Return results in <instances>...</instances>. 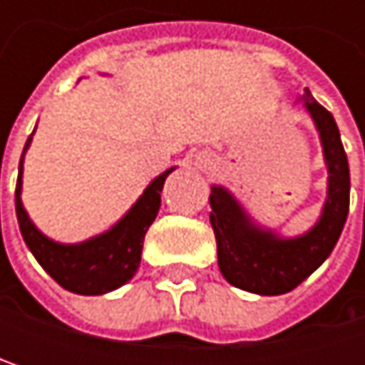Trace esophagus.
Listing matches in <instances>:
<instances>
[{"mask_svg": "<svg viewBox=\"0 0 365 365\" xmlns=\"http://www.w3.org/2000/svg\"><path fill=\"white\" fill-rule=\"evenodd\" d=\"M196 165H198V169H200V171H211V169L215 167V165H213V160H211V158H207V156L198 158V160H196Z\"/></svg>", "mask_w": 365, "mask_h": 365, "instance_id": "34e87169", "label": "esophagus"}]
</instances>
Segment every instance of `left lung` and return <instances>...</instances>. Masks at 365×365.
I'll use <instances>...</instances> for the list:
<instances>
[{
  "instance_id": "8db88e82",
  "label": "left lung",
  "mask_w": 365,
  "mask_h": 365,
  "mask_svg": "<svg viewBox=\"0 0 365 365\" xmlns=\"http://www.w3.org/2000/svg\"><path fill=\"white\" fill-rule=\"evenodd\" d=\"M296 103H302L315 124L328 169L322 213L307 232L285 237L259 224L226 185H211V226L220 272L230 285L257 296L287 294L311 277L336 247L349 215V160L336 120L307 88Z\"/></svg>"
}]
</instances>
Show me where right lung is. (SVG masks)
I'll use <instances>...</instances> for the list:
<instances>
[{"mask_svg":"<svg viewBox=\"0 0 365 365\" xmlns=\"http://www.w3.org/2000/svg\"><path fill=\"white\" fill-rule=\"evenodd\" d=\"M36 133V130H34ZM31 137L25 143L21 165H19V182H16V217L21 235L36 255L39 266L67 292L80 296H101L128 283L141 262V250L148 228L158 215L160 194L165 180L175 171V167L167 169L158 178H154L143 190V194L133 202V207L108 230L80 241V243H58L46 237L29 217L23 205V165L25 154L31 145Z\"/></svg>","mask_w":365,"mask_h":365,"instance_id":"add662e5","label":"right lung"}]
</instances>
